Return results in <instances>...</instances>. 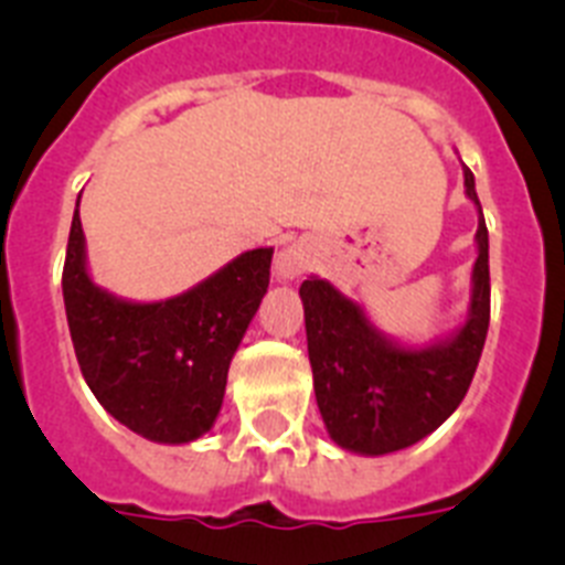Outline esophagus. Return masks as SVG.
<instances>
[{"label":"esophagus","mask_w":565,"mask_h":565,"mask_svg":"<svg viewBox=\"0 0 565 565\" xmlns=\"http://www.w3.org/2000/svg\"><path fill=\"white\" fill-rule=\"evenodd\" d=\"M308 266H311V252L302 243H288L274 257V274H277L279 282H291V279L302 277Z\"/></svg>","instance_id":"obj_1"}]
</instances>
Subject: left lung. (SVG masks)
<instances>
[{"label": "left lung", "mask_w": 565, "mask_h": 565, "mask_svg": "<svg viewBox=\"0 0 565 565\" xmlns=\"http://www.w3.org/2000/svg\"><path fill=\"white\" fill-rule=\"evenodd\" d=\"M463 192L478 212L467 313L452 331L427 342L384 333L362 302L333 282L308 277L306 308L313 393L333 444L359 456L413 447L456 413L476 376L489 328V234L476 178L463 167Z\"/></svg>", "instance_id": "1"}]
</instances>
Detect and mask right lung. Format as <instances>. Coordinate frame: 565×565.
<instances>
[{
  "label": "right lung",
  "mask_w": 565,
  "mask_h": 565,
  "mask_svg": "<svg viewBox=\"0 0 565 565\" xmlns=\"http://www.w3.org/2000/svg\"><path fill=\"white\" fill-rule=\"evenodd\" d=\"M271 254V246L252 248L189 291L138 302L93 279L76 203L64 311L84 382L104 411L154 444L206 436L221 416L228 364L268 291Z\"/></svg>",
  "instance_id": "obj_1"
}]
</instances>
